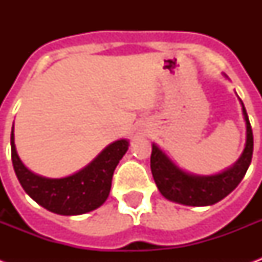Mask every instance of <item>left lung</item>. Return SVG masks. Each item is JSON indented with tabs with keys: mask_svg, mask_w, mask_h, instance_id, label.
<instances>
[{
	"mask_svg": "<svg viewBox=\"0 0 262 262\" xmlns=\"http://www.w3.org/2000/svg\"><path fill=\"white\" fill-rule=\"evenodd\" d=\"M239 102L246 122V143L239 159L224 171L213 175L186 172L179 168L156 144H152L151 171L156 186L163 197L182 205L207 207L219 203L239 185L248 171L253 156L252 126L241 99Z\"/></svg>",
	"mask_w": 262,
	"mask_h": 262,
	"instance_id": "8db88e82",
	"label": "left lung"
}]
</instances>
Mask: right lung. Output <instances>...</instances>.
Here are the masks:
<instances>
[{
	"instance_id": "obj_1",
	"label": "right lung",
	"mask_w": 262,
	"mask_h": 262,
	"mask_svg": "<svg viewBox=\"0 0 262 262\" xmlns=\"http://www.w3.org/2000/svg\"><path fill=\"white\" fill-rule=\"evenodd\" d=\"M127 148L129 140H117L80 171L63 178H46L24 166L16 151L13 127L10 133L12 163L23 189L40 207L63 216L83 215L106 201L115 167Z\"/></svg>"
}]
</instances>
